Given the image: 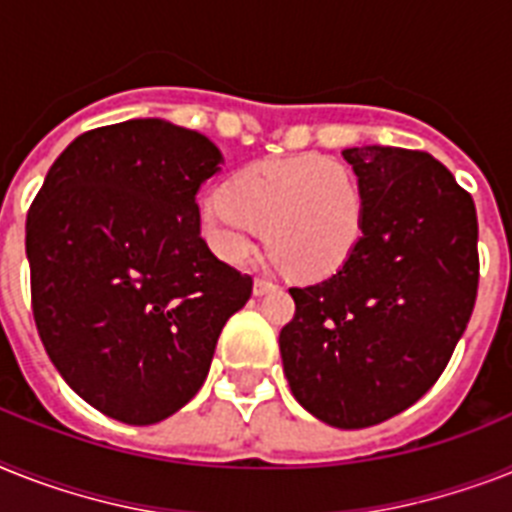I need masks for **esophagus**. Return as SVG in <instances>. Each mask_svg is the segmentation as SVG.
Returning a JSON list of instances; mask_svg holds the SVG:
<instances>
[{
    "instance_id": "34e87169",
    "label": "esophagus",
    "mask_w": 512,
    "mask_h": 512,
    "mask_svg": "<svg viewBox=\"0 0 512 512\" xmlns=\"http://www.w3.org/2000/svg\"><path fill=\"white\" fill-rule=\"evenodd\" d=\"M252 289H255L257 297H263V294L273 292V289H276V284H273V281H268V278H255V286H252Z\"/></svg>"
}]
</instances>
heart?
I'll return each instance as SVG.
<instances>
[{
    "label": "heart",
    "mask_w": 512,
    "mask_h": 512,
    "mask_svg": "<svg viewBox=\"0 0 512 512\" xmlns=\"http://www.w3.org/2000/svg\"><path fill=\"white\" fill-rule=\"evenodd\" d=\"M299 278L342 268L363 239L365 197L350 165L315 152L252 162L202 202V231L220 260L244 263L257 239Z\"/></svg>",
    "instance_id": "heart-1"
}]
</instances>
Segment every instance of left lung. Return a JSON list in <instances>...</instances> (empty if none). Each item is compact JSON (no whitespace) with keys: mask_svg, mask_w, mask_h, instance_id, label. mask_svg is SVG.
I'll return each instance as SVG.
<instances>
[{"mask_svg":"<svg viewBox=\"0 0 512 512\" xmlns=\"http://www.w3.org/2000/svg\"><path fill=\"white\" fill-rule=\"evenodd\" d=\"M365 197L363 239L334 276L292 286L278 347L297 402L365 429L418 402L450 363L479 292L471 194L429 152H342Z\"/></svg>","mask_w":512,"mask_h":512,"instance_id":"8db88e82","label":"left lung"}]
</instances>
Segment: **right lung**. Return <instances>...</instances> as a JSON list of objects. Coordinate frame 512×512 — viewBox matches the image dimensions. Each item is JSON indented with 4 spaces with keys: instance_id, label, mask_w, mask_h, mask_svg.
<instances>
[{
    "instance_id": "obj_1",
    "label": "right lung",
    "mask_w": 512,
    "mask_h": 512,
    "mask_svg": "<svg viewBox=\"0 0 512 512\" xmlns=\"http://www.w3.org/2000/svg\"><path fill=\"white\" fill-rule=\"evenodd\" d=\"M223 155L160 118L94 128L49 168L26 220L31 307L78 397L131 426L165 421L205 384L252 278L210 252L197 191Z\"/></svg>"
}]
</instances>
